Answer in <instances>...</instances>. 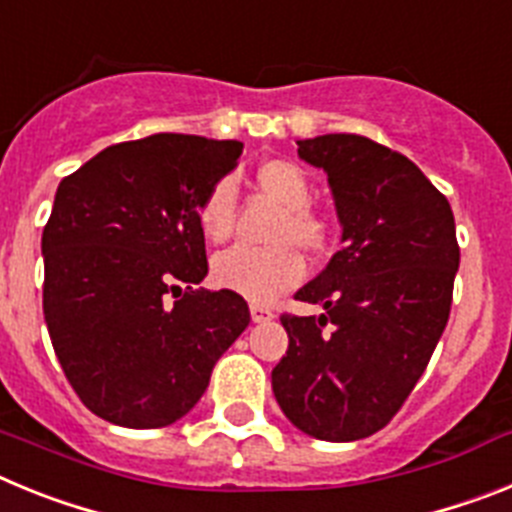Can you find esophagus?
Listing matches in <instances>:
<instances>
[{"label":"esophagus","mask_w":512,"mask_h":512,"mask_svg":"<svg viewBox=\"0 0 512 512\" xmlns=\"http://www.w3.org/2000/svg\"><path fill=\"white\" fill-rule=\"evenodd\" d=\"M251 320L253 323H269V320H274V310L264 305H251Z\"/></svg>","instance_id":"obj_1"}]
</instances>
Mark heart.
<instances>
[{
    "label": "heart",
    "mask_w": 512,
    "mask_h": 512,
    "mask_svg": "<svg viewBox=\"0 0 512 512\" xmlns=\"http://www.w3.org/2000/svg\"><path fill=\"white\" fill-rule=\"evenodd\" d=\"M256 184L287 210L274 235L279 243L269 248L233 246L217 253L212 259V282L251 302H269L297 287L305 277V261L292 243L307 253H320L328 246L330 228L323 215L310 210V176L295 161H264L256 169ZM233 210L235 187L223 179L210 187L197 207V223L207 241L220 243L228 238L233 230Z\"/></svg>",
    "instance_id": "1"
}]
</instances>
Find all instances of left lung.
Instances as JSON below:
<instances>
[{
	"instance_id": "8db88e82",
	"label": "left lung",
	"mask_w": 512,
	"mask_h": 512,
	"mask_svg": "<svg viewBox=\"0 0 512 512\" xmlns=\"http://www.w3.org/2000/svg\"><path fill=\"white\" fill-rule=\"evenodd\" d=\"M297 156L328 174L343 248L295 295L323 315H282L271 390L307 436L359 441L402 408L449 323L454 212L410 158L364 135L297 140Z\"/></svg>"
}]
</instances>
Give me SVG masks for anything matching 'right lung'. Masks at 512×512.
Instances as JSON below:
<instances>
[{
    "label": "right lung",
    "instance_id": "obj_1",
    "mask_svg": "<svg viewBox=\"0 0 512 512\" xmlns=\"http://www.w3.org/2000/svg\"><path fill=\"white\" fill-rule=\"evenodd\" d=\"M241 140L158 133L104 148L66 176L43 228V315L81 402L122 428H164L200 402L251 323L207 277L202 197Z\"/></svg>",
    "mask_w": 512,
    "mask_h": 512
}]
</instances>
